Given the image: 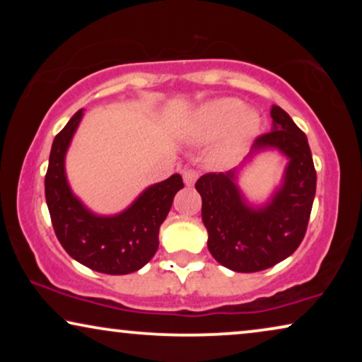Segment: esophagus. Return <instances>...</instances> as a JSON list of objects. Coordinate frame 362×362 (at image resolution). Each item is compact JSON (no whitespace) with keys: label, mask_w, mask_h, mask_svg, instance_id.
Here are the masks:
<instances>
[{"label":"esophagus","mask_w":362,"mask_h":362,"mask_svg":"<svg viewBox=\"0 0 362 362\" xmlns=\"http://www.w3.org/2000/svg\"><path fill=\"white\" fill-rule=\"evenodd\" d=\"M197 176H199V173L196 170H192V168H186L185 171H182V180H185V185L186 186H192L197 180Z\"/></svg>","instance_id":"obj_1"}]
</instances>
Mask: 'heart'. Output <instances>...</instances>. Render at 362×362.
<instances>
[{
	"label": "heart",
	"mask_w": 362,
	"mask_h": 362,
	"mask_svg": "<svg viewBox=\"0 0 362 362\" xmlns=\"http://www.w3.org/2000/svg\"><path fill=\"white\" fill-rule=\"evenodd\" d=\"M259 117L254 112H244V105L234 98H219L206 103L192 118L191 132L199 140H211L227 133L224 151H234L244 145L259 128Z\"/></svg>",
	"instance_id": "heart-1"
}]
</instances>
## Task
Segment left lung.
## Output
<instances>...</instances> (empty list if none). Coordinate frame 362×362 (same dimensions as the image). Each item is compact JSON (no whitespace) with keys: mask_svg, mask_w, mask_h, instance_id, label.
Masks as SVG:
<instances>
[{"mask_svg":"<svg viewBox=\"0 0 362 362\" xmlns=\"http://www.w3.org/2000/svg\"><path fill=\"white\" fill-rule=\"evenodd\" d=\"M274 128L254 141L250 156L275 148L288 158L284 181L265 206L252 207L237 186L235 170L207 173L196 182L202 197L207 249L221 265L242 274L270 269L303 240L316 192V171L306 135L284 108L270 110Z\"/></svg>","mask_w":362,"mask_h":362,"instance_id":"8db88e82","label":"left lung"}]
</instances>
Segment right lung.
<instances>
[{
    "mask_svg": "<svg viewBox=\"0 0 362 362\" xmlns=\"http://www.w3.org/2000/svg\"><path fill=\"white\" fill-rule=\"evenodd\" d=\"M83 110L74 113L52 141L46 173V202L59 242L72 259L88 269L108 275L140 270L158 250L160 226L171 209L182 177L146 187L130 207L115 216H97L74 196L66 177L67 148L82 120Z\"/></svg>",
    "mask_w": 362,
    "mask_h": 362,
    "instance_id": "add662e5",
    "label": "right lung"
}]
</instances>
